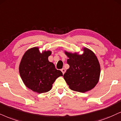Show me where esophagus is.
<instances>
[{
    "label": "esophagus",
    "mask_w": 121,
    "mask_h": 121,
    "mask_svg": "<svg viewBox=\"0 0 121 121\" xmlns=\"http://www.w3.org/2000/svg\"><path fill=\"white\" fill-rule=\"evenodd\" d=\"M65 71H66V70H65V68H62V69H61V71H62V72L63 73V74H64L65 72Z\"/></svg>",
    "instance_id": "34e87169"
}]
</instances>
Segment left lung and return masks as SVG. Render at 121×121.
Returning <instances> with one entry per match:
<instances>
[{
  "label": "left lung",
  "instance_id": "8db88e82",
  "mask_svg": "<svg viewBox=\"0 0 121 121\" xmlns=\"http://www.w3.org/2000/svg\"><path fill=\"white\" fill-rule=\"evenodd\" d=\"M82 50V54L65 51L69 68L64 74V79L70 89L80 92L93 89L99 82L100 74V65L95 53L85 47Z\"/></svg>",
  "mask_w": 121,
  "mask_h": 121
}]
</instances>
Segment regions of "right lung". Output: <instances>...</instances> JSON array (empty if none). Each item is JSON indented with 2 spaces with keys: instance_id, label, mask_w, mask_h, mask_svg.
I'll return each instance as SVG.
<instances>
[{
  "instance_id": "1",
  "label": "right lung",
  "mask_w": 121,
  "mask_h": 121,
  "mask_svg": "<svg viewBox=\"0 0 121 121\" xmlns=\"http://www.w3.org/2000/svg\"><path fill=\"white\" fill-rule=\"evenodd\" d=\"M50 50L41 53L39 48L28 49L22 56L19 66V72L27 87L38 93H44L52 89L58 77L63 76L52 62L48 60Z\"/></svg>"
}]
</instances>
